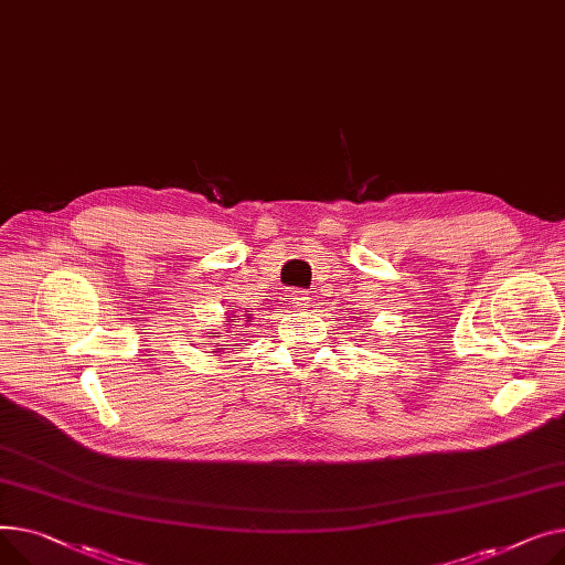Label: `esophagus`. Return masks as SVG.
Here are the masks:
<instances>
[{"mask_svg":"<svg viewBox=\"0 0 565 565\" xmlns=\"http://www.w3.org/2000/svg\"><path fill=\"white\" fill-rule=\"evenodd\" d=\"M291 303H294V308H306L308 303H310V296H308V291H291Z\"/></svg>","mask_w":565,"mask_h":565,"instance_id":"obj_1","label":"esophagus"}]
</instances>
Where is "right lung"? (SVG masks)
Returning <instances> with one entry per match:
<instances>
[{
    "mask_svg": "<svg viewBox=\"0 0 565 565\" xmlns=\"http://www.w3.org/2000/svg\"><path fill=\"white\" fill-rule=\"evenodd\" d=\"M237 321V315H232V317H227V328H232V326H237L235 323ZM246 321H250V317L248 315H244V323ZM210 338H221V333H210ZM216 347H225V344H216ZM221 349H214V353H218Z\"/></svg>",
    "mask_w": 565,
    "mask_h": 565,
    "instance_id": "right-lung-1",
    "label": "right lung"
}]
</instances>
